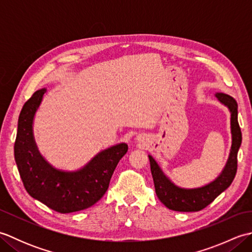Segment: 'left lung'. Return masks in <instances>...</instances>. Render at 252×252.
<instances>
[{
  "label": "left lung",
  "instance_id": "left-lung-1",
  "mask_svg": "<svg viewBox=\"0 0 252 252\" xmlns=\"http://www.w3.org/2000/svg\"><path fill=\"white\" fill-rule=\"evenodd\" d=\"M216 97L223 105H225L231 112L232 147L225 167L215 181L205 186L197 187V189H181L165 176L151 155L148 156L155 190H156L159 200L171 210L180 212L202 210L232 184L235 175H236L237 153L240 144H242V131H240L237 119V103L232 96L224 93H216Z\"/></svg>",
  "mask_w": 252,
  "mask_h": 252
}]
</instances>
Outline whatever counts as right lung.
I'll use <instances>...</instances> for the list:
<instances>
[{
	"label": "right lung",
	"instance_id": "1",
	"mask_svg": "<svg viewBox=\"0 0 252 252\" xmlns=\"http://www.w3.org/2000/svg\"><path fill=\"white\" fill-rule=\"evenodd\" d=\"M46 89L26 101L18 118L14 155L28 194L61 213L84 210L97 202L108 189L112 173L127 152L126 143L101 151L77 171L58 170L42 157L33 136V118Z\"/></svg>",
	"mask_w": 252,
	"mask_h": 252
}]
</instances>
